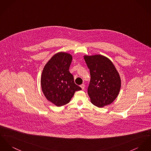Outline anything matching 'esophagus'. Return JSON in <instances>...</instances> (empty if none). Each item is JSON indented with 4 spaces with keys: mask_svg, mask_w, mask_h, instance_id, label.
I'll use <instances>...</instances> for the list:
<instances>
[{
    "mask_svg": "<svg viewBox=\"0 0 151 151\" xmlns=\"http://www.w3.org/2000/svg\"><path fill=\"white\" fill-rule=\"evenodd\" d=\"M81 89H82V90H84V87H85V86H84V84H82L81 86Z\"/></svg>",
    "mask_w": 151,
    "mask_h": 151,
    "instance_id": "obj_1",
    "label": "esophagus"
}]
</instances>
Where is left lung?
<instances>
[{"label": "left lung", "instance_id": "8db88e82", "mask_svg": "<svg viewBox=\"0 0 151 151\" xmlns=\"http://www.w3.org/2000/svg\"><path fill=\"white\" fill-rule=\"evenodd\" d=\"M91 80L88 94L91 102L98 107L111 104L118 96L121 86L119 74L113 62L101 55H84Z\"/></svg>", "mask_w": 151, "mask_h": 151}]
</instances>
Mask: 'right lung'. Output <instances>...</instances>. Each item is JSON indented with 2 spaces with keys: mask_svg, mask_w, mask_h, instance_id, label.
<instances>
[{
  "mask_svg": "<svg viewBox=\"0 0 151 151\" xmlns=\"http://www.w3.org/2000/svg\"><path fill=\"white\" fill-rule=\"evenodd\" d=\"M72 60L70 54L60 52L50 58L42 70V91L47 99L56 106L67 104L75 91L81 90L69 71Z\"/></svg>",
  "mask_w": 151,
  "mask_h": 151,
  "instance_id": "add662e5",
  "label": "right lung"
}]
</instances>
